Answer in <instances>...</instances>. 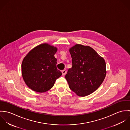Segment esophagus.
Masks as SVG:
<instances>
[{
	"label": "esophagus",
	"mask_w": 130,
	"mask_h": 130,
	"mask_svg": "<svg viewBox=\"0 0 130 130\" xmlns=\"http://www.w3.org/2000/svg\"><path fill=\"white\" fill-rule=\"evenodd\" d=\"M61 72H62V75H65L67 73V70H62V71H61Z\"/></svg>",
	"instance_id": "1"
}]
</instances>
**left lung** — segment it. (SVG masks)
<instances>
[{
	"mask_svg": "<svg viewBox=\"0 0 130 130\" xmlns=\"http://www.w3.org/2000/svg\"><path fill=\"white\" fill-rule=\"evenodd\" d=\"M70 52L73 66L65 75L69 88L80 96L93 93L106 76L104 59L92 47L78 44L71 48Z\"/></svg>",
	"mask_w": 130,
	"mask_h": 130,
	"instance_id": "obj_1",
	"label": "left lung"
}]
</instances>
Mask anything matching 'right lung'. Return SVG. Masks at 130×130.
<instances>
[{"label":"right lung","mask_w":130,"mask_h":130,"mask_svg":"<svg viewBox=\"0 0 130 130\" xmlns=\"http://www.w3.org/2000/svg\"><path fill=\"white\" fill-rule=\"evenodd\" d=\"M57 48L48 44H41L32 49L22 62L23 78L26 85L38 93L48 91L62 73L57 69L54 55Z\"/></svg>","instance_id":"right-lung-1"}]
</instances>
